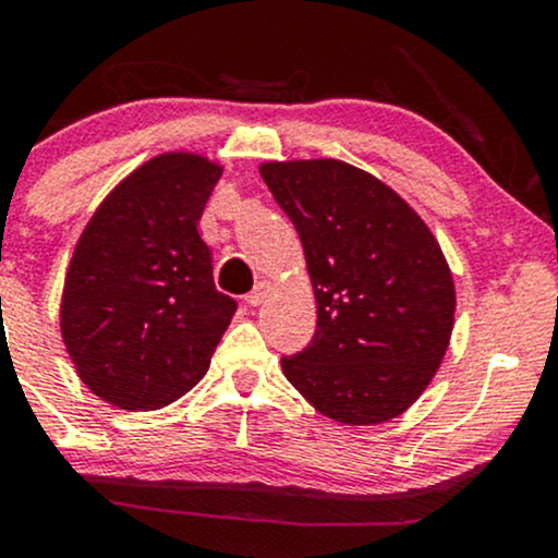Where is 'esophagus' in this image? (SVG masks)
Here are the masks:
<instances>
[{"label": "esophagus", "instance_id": "obj_1", "mask_svg": "<svg viewBox=\"0 0 558 558\" xmlns=\"http://www.w3.org/2000/svg\"><path fill=\"white\" fill-rule=\"evenodd\" d=\"M270 291H272L270 286H267V283H259V286L254 288V291L248 293V296H246V304H248V306H262V304H265L267 299H270Z\"/></svg>", "mask_w": 558, "mask_h": 558}]
</instances>
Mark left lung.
Segmentation results:
<instances>
[{"label": "left lung", "mask_w": 558, "mask_h": 558, "mask_svg": "<svg viewBox=\"0 0 558 558\" xmlns=\"http://www.w3.org/2000/svg\"><path fill=\"white\" fill-rule=\"evenodd\" d=\"M259 175L296 228L317 299L312 343L280 367L341 425L407 412L444 362L457 312L451 267L425 220L341 159L262 162Z\"/></svg>", "instance_id": "left-lung-1"}]
</instances>
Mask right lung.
Listing matches in <instances>:
<instances>
[{"instance_id":"obj_1","label":"right lung","mask_w":558,"mask_h":558,"mask_svg":"<svg viewBox=\"0 0 558 558\" xmlns=\"http://www.w3.org/2000/svg\"><path fill=\"white\" fill-rule=\"evenodd\" d=\"M222 165L165 151L123 178L75 243L60 330L92 393L128 412L178 401L207 375L235 301L198 235Z\"/></svg>"}]
</instances>
